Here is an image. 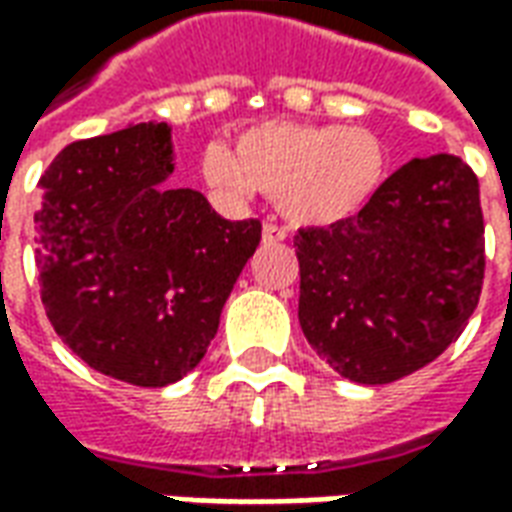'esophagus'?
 <instances>
[{"label":"esophagus","mask_w":512,"mask_h":512,"mask_svg":"<svg viewBox=\"0 0 512 512\" xmlns=\"http://www.w3.org/2000/svg\"><path fill=\"white\" fill-rule=\"evenodd\" d=\"M288 238V233L279 224H263V241L266 244H282Z\"/></svg>","instance_id":"esophagus-1"}]
</instances>
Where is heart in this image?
<instances>
[{
  "mask_svg": "<svg viewBox=\"0 0 512 512\" xmlns=\"http://www.w3.org/2000/svg\"><path fill=\"white\" fill-rule=\"evenodd\" d=\"M202 175L224 200L246 202L263 191L293 224L332 227L376 200L389 175V150L367 128L268 120L246 128L235 153L205 147Z\"/></svg>",
  "mask_w": 512,
  "mask_h": 512,
  "instance_id": "b5f03b06",
  "label": "heart"
}]
</instances>
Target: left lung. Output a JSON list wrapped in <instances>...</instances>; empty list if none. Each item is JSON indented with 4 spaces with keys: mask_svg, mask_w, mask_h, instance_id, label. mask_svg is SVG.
Listing matches in <instances>:
<instances>
[{
    "mask_svg": "<svg viewBox=\"0 0 512 512\" xmlns=\"http://www.w3.org/2000/svg\"><path fill=\"white\" fill-rule=\"evenodd\" d=\"M483 233L477 175L447 153L403 164L354 219L299 230V323L312 351L370 386L430 365L480 301Z\"/></svg>",
    "mask_w": 512,
    "mask_h": 512,
    "instance_id": "obj_1",
    "label": "left lung"
}]
</instances>
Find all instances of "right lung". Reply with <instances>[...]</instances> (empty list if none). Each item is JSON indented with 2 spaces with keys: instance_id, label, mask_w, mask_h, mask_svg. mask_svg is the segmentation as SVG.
<instances>
[{
  "instance_id": "add662e5",
  "label": "right lung",
  "mask_w": 512,
  "mask_h": 512,
  "mask_svg": "<svg viewBox=\"0 0 512 512\" xmlns=\"http://www.w3.org/2000/svg\"><path fill=\"white\" fill-rule=\"evenodd\" d=\"M167 123L73 142L40 178V299L87 365L134 386L200 365L260 222H230L194 189H167Z\"/></svg>"
}]
</instances>
